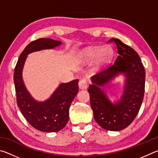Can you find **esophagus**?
Instances as JSON below:
<instances>
[{"label":"esophagus","mask_w":158,"mask_h":158,"mask_svg":"<svg viewBox=\"0 0 158 158\" xmlns=\"http://www.w3.org/2000/svg\"><path fill=\"white\" fill-rule=\"evenodd\" d=\"M79 87L81 89H85L88 87L87 80L85 79H82L79 81Z\"/></svg>","instance_id":"obj_1"}]
</instances>
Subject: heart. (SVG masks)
<instances>
[{
  "mask_svg": "<svg viewBox=\"0 0 158 158\" xmlns=\"http://www.w3.org/2000/svg\"><path fill=\"white\" fill-rule=\"evenodd\" d=\"M100 53L102 59L106 60L111 56L113 54V51L109 47L104 48L102 50L99 47L90 48V49H88L85 51L84 57L86 60H90L97 57Z\"/></svg>",
  "mask_w": 158,
  "mask_h": 158,
  "instance_id": "obj_1",
  "label": "heart"
}]
</instances>
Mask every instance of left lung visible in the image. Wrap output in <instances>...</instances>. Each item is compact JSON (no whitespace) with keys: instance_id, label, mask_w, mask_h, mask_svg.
Returning a JSON list of instances; mask_svg holds the SVG:
<instances>
[{"instance_id":"left-lung-1","label":"left lung","mask_w":158,"mask_h":158,"mask_svg":"<svg viewBox=\"0 0 158 158\" xmlns=\"http://www.w3.org/2000/svg\"><path fill=\"white\" fill-rule=\"evenodd\" d=\"M116 44L118 56L115 62L93 77L96 85H90V106L95 121L106 130L120 131L135 120L141 108L145 91V69L135 49L120 40L112 38L108 43ZM127 75V84L122 100L112 105L99 86H102L118 73Z\"/></svg>"}]
</instances>
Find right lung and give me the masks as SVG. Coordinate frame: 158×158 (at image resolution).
Returning <instances> with one entry per match:
<instances>
[{"label":"right lung","instance_id":"obj_1","mask_svg":"<svg viewBox=\"0 0 158 158\" xmlns=\"http://www.w3.org/2000/svg\"><path fill=\"white\" fill-rule=\"evenodd\" d=\"M60 42L49 38H40L32 41L19 57L14 72V82L17 103L21 114L29 124L44 132H55L62 130L69 119V108L79 90L78 79L63 83L52 97L44 102L35 101L23 85L21 72L28 53L44 49H52Z\"/></svg>","mask_w":158,"mask_h":158}]
</instances>
